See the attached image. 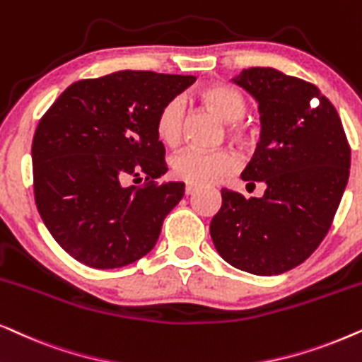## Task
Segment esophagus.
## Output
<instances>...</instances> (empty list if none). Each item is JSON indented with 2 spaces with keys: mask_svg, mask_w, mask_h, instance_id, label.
I'll use <instances>...</instances> for the list:
<instances>
[{
  "mask_svg": "<svg viewBox=\"0 0 362 362\" xmlns=\"http://www.w3.org/2000/svg\"><path fill=\"white\" fill-rule=\"evenodd\" d=\"M196 191H198V186H194V185H186V189H185V192H186L187 196L194 194Z\"/></svg>",
  "mask_w": 362,
  "mask_h": 362,
  "instance_id": "1",
  "label": "esophagus"
}]
</instances>
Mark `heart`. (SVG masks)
I'll return each mask as SVG.
<instances>
[{
    "label": "heart",
    "mask_w": 362,
    "mask_h": 362,
    "mask_svg": "<svg viewBox=\"0 0 362 362\" xmlns=\"http://www.w3.org/2000/svg\"><path fill=\"white\" fill-rule=\"evenodd\" d=\"M201 103L209 107L223 121H228V134L239 146H250L252 141L251 126L244 121L247 101L238 89L228 84H209L198 91ZM186 106L181 98H173L159 110L156 118V134L166 146L180 144L185 133ZM239 168V158L231 149L199 151L185 149L171 159V170L177 180L189 185H213L221 181Z\"/></svg>",
    "instance_id": "obj_1"
}]
</instances>
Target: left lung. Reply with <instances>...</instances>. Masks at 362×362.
Here are the masks:
<instances>
[{
    "instance_id": "8db88e82",
    "label": "left lung",
    "mask_w": 362,
    "mask_h": 362,
    "mask_svg": "<svg viewBox=\"0 0 362 362\" xmlns=\"http://www.w3.org/2000/svg\"><path fill=\"white\" fill-rule=\"evenodd\" d=\"M233 83L259 105L261 139L241 177L261 198L223 189L209 231L219 256L246 273L293 269L329 231L349 180L351 148L336 107L317 86L274 68L243 69Z\"/></svg>"
}]
</instances>
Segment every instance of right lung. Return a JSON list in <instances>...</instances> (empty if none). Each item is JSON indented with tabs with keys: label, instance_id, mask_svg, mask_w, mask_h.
Wrapping results in <instances>:
<instances>
[{
	"label": "right lung",
	"instance_id": "add662e5",
	"mask_svg": "<svg viewBox=\"0 0 362 362\" xmlns=\"http://www.w3.org/2000/svg\"><path fill=\"white\" fill-rule=\"evenodd\" d=\"M196 76L118 71L73 83L37 124L31 146L35 201L54 241L74 259L115 269L156 244L185 182H163L158 112ZM147 176L141 188L126 177Z\"/></svg>",
	"mask_w": 362,
	"mask_h": 362
}]
</instances>
